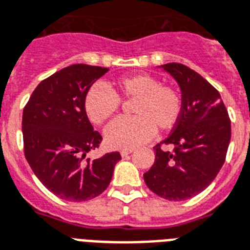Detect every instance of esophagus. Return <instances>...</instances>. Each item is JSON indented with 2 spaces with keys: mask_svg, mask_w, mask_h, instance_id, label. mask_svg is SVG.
Listing matches in <instances>:
<instances>
[{
  "mask_svg": "<svg viewBox=\"0 0 250 250\" xmlns=\"http://www.w3.org/2000/svg\"><path fill=\"white\" fill-rule=\"evenodd\" d=\"M133 153V149H122L121 150V155L122 157H127L128 154Z\"/></svg>",
  "mask_w": 250,
  "mask_h": 250,
  "instance_id": "1",
  "label": "esophagus"
}]
</instances>
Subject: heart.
Instances as JSON below:
<instances>
[{"instance_id":"heart-1","label":"heart","mask_w":250,"mask_h":250,"mask_svg":"<svg viewBox=\"0 0 250 250\" xmlns=\"http://www.w3.org/2000/svg\"><path fill=\"white\" fill-rule=\"evenodd\" d=\"M111 91L103 84H93L87 90L83 106L87 117L95 125H101L113 117L121 106L119 97L135 100L132 118H119L105 129V141L115 149H132L146 143L159 131L171 129L181 115V97L169 86L149 74L121 77L110 84Z\"/></svg>"}]
</instances>
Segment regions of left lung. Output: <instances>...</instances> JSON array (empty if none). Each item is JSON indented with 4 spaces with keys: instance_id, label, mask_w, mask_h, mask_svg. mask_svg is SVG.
<instances>
[{
    "instance_id": "left-lung-1",
    "label": "left lung",
    "mask_w": 250,
    "mask_h": 250,
    "mask_svg": "<svg viewBox=\"0 0 250 250\" xmlns=\"http://www.w3.org/2000/svg\"><path fill=\"white\" fill-rule=\"evenodd\" d=\"M181 90V115L163 143L175 146L166 152L154 146L155 162L144 173L147 188L160 198L180 202L198 195L222 168L231 139V122L220 92L188 66L168 62Z\"/></svg>"
}]
</instances>
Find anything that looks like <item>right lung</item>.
Here are the masks:
<instances>
[{
  "instance_id": "right-lung-1",
  "label": "right lung",
  "mask_w": 250,
  "mask_h": 250,
  "mask_svg": "<svg viewBox=\"0 0 250 250\" xmlns=\"http://www.w3.org/2000/svg\"><path fill=\"white\" fill-rule=\"evenodd\" d=\"M107 68L74 64L43 79L23 110L24 154L44 188L69 202L96 198L109 186L118 151L99 159L86 158L100 145L83 100Z\"/></svg>"
}]
</instances>
